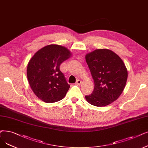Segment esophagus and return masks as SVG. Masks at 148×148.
<instances>
[{
    "instance_id": "esophagus-1",
    "label": "esophagus",
    "mask_w": 148,
    "mask_h": 148,
    "mask_svg": "<svg viewBox=\"0 0 148 148\" xmlns=\"http://www.w3.org/2000/svg\"><path fill=\"white\" fill-rule=\"evenodd\" d=\"M81 83H82V81L80 80H77L76 81V82H75V85H80Z\"/></svg>"
}]
</instances>
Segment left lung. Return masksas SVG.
I'll return each mask as SVG.
<instances>
[{"instance_id":"left-lung-1","label":"left lung","mask_w":148,"mask_h":148,"mask_svg":"<svg viewBox=\"0 0 148 148\" xmlns=\"http://www.w3.org/2000/svg\"><path fill=\"white\" fill-rule=\"evenodd\" d=\"M85 58L94 83V91L85 95L86 100L95 106L111 104L119 97L126 83L127 71L123 60L107 49H95Z\"/></svg>"}]
</instances>
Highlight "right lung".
I'll list each match as a JSON object with an SVG mask.
<instances>
[{
    "label": "right lung",
    "mask_w": 148,
    "mask_h": 148,
    "mask_svg": "<svg viewBox=\"0 0 148 148\" xmlns=\"http://www.w3.org/2000/svg\"><path fill=\"white\" fill-rule=\"evenodd\" d=\"M70 55L67 48L49 45L38 50L31 59L27 66V77L38 98L46 103H54L65 97L70 85L60 66Z\"/></svg>",
    "instance_id": "right-lung-1"
}]
</instances>
